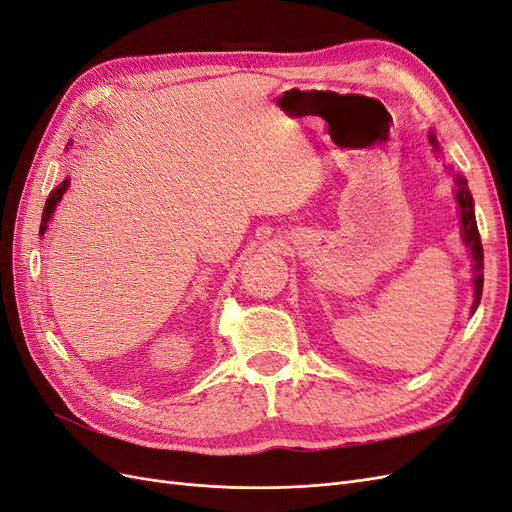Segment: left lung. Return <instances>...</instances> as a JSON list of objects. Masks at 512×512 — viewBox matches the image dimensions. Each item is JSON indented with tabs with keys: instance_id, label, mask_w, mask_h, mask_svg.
I'll list each match as a JSON object with an SVG mask.
<instances>
[{
	"instance_id": "obj_1",
	"label": "left lung",
	"mask_w": 512,
	"mask_h": 512,
	"mask_svg": "<svg viewBox=\"0 0 512 512\" xmlns=\"http://www.w3.org/2000/svg\"><path fill=\"white\" fill-rule=\"evenodd\" d=\"M429 145L440 151L438 138L433 132H429ZM455 183H457V205H459V220H461V237L463 243L468 245L472 262H474V305L472 309L478 307L480 297H483V243H480V235H478V226H476V218H474V198L470 194L468 188V179L463 175H455Z\"/></svg>"
}]
</instances>
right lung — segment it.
I'll return each instance as SVG.
<instances>
[{
  "label": "right lung",
  "instance_id": "1",
  "mask_svg": "<svg viewBox=\"0 0 512 512\" xmlns=\"http://www.w3.org/2000/svg\"><path fill=\"white\" fill-rule=\"evenodd\" d=\"M68 183H70V179H66V181H61L57 188L49 194V198H46V205H44V211H42V224H40V235H44V230H46V224H49V220H51V215H53V211H55V207H57V203L61 200V196L66 194V190H68Z\"/></svg>",
  "mask_w": 512,
  "mask_h": 512
}]
</instances>
